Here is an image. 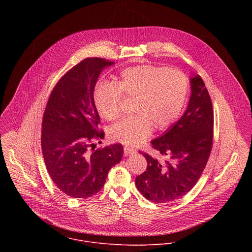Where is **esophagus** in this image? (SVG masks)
<instances>
[{
    "label": "esophagus",
    "instance_id": "esophagus-1",
    "mask_svg": "<svg viewBox=\"0 0 252 252\" xmlns=\"http://www.w3.org/2000/svg\"><path fill=\"white\" fill-rule=\"evenodd\" d=\"M124 153H125L126 156H130V155H134L136 152H135V150H132L128 147H125L124 148Z\"/></svg>",
    "mask_w": 252,
    "mask_h": 252
}]
</instances>
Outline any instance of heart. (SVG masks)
I'll list each match as a JSON object with an SVG mask.
<instances>
[{
	"mask_svg": "<svg viewBox=\"0 0 252 252\" xmlns=\"http://www.w3.org/2000/svg\"><path fill=\"white\" fill-rule=\"evenodd\" d=\"M189 93V80L183 71L140 64L122 70L115 83L98 84L94 102L99 116L115 122L121 117L123 96L133 98L131 112L110 128V137L128 147L145 141L153 127L163 130L181 115Z\"/></svg>",
	"mask_w": 252,
	"mask_h": 252,
	"instance_id": "obj_1",
	"label": "heart"
}]
</instances>
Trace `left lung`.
Segmentation results:
<instances>
[{"label": "left lung", "instance_id": "1", "mask_svg": "<svg viewBox=\"0 0 252 252\" xmlns=\"http://www.w3.org/2000/svg\"><path fill=\"white\" fill-rule=\"evenodd\" d=\"M188 109L165 133L152 140L159 153L148 161L147 170L135 177V186L147 199L167 203L186 195L196 185L207 163L213 143V109L210 95L199 76L190 80Z\"/></svg>", "mask_w": 252, "mask_h": 252}]
</instances>
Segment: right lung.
I'll return each instance as SVG.
<instances>
[{
  "label": "right lung",
  "mask_w": 252,
  "mask_h": 252,
  "mask_svg": "<svg viewBox=\"0 0 252 252\" xmlns=\"http://www.w3.org/2000/svg\"><path fill=\"white\" fill-rule=\"evenodd\" d=\"M114 62L87 58L68 69L53 89L42 123V152L52 181L63 193L88 198L103 187L107 172L122 160L121 143L95 150L99 116L94 91L100 71Z\"/></svg>",
  "instance_id": "right-lung-1"
}]
</instances>
